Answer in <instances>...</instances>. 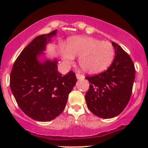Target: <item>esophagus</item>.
<instances>
[{
    "instance_id": "1",
    "label": "esophagus",
    "mask_w": 148,
    "mask_h": 148,
    "mask_svg": "<svg viewBox=\"0 0 148 148\" xmlns=\"http://www.w3.org/2000/svg\"><path fill=\"white\" fill-rule=\"evenodd\" d=\"M76 78H77V79H84V76L83 75H81V74H76Z\"/></svg>"
}]
</instances>
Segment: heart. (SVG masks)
I'll return each instance as SVG.
<instances>
[{"label": "heart", "mask_w": 148, "mask_h": 148, "mask_svg": "<svg viewBox=\"0 0 148 148\" xmlns=\"http://www.w3.org/2000/svg\"><path fill=\"white\" fill-rule=\"evenodd\" d=\"M59 52L68 64L73 63L74 57L79 56L80 67L88 74H97L106 70L115 57V49L111 42L90 36L71 37L67 47L60 45Z\"/></svg>", "instance_id": "b5f03b06"}]
</instances>
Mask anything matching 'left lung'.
Instances as JSON below:
<instances>
[{
  "instance_id": "8db88e82",
  "label": "left lung",
  "mask_w": 148,
  "mask_h": 148,
  "mask_svg": "<svg viewBox=\"0 0 148 148\" xmlns=\"http://www.w3.org/2000/svg\"><path fill=\"white\" fill-rule=\"evenodd\" d=\"M115 58L111 65L98 75L88 76L90 88L86 99L88 109L104 119L123 112L132 95L136 71L130 56L114 42Z\"/></svg>"
}]
</instances>
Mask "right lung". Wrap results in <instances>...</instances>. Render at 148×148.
<instances>
[{"instance_id":"obj_1","label":"right lung","mask_w":148,"mask_h":148,"mask_svg":"<svg viewBox=\"0 0 148 148\" xmlns=\"http://www.w3.org/2000/svg\"><path fill=\"white\" fill-rule=\"evenodd\" d=\"M57 30L40 35L25 47L14 62L10 89L22 111L33 120L48 122L63 111L68 95L76 83L75 74L62 75L56 58L46 57L47 45Z\"/></svg>"}]
</instances>
